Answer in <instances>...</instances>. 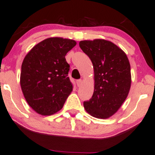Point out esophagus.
<instances>
[{"label":"esophagus","instance_id":"34e87169","mask_svg":"<svg viewBox=\"0 0 155 155\" xmlns=\"http://www.w3.org/2000/svg\"><path fill=\"white\" fill-rule=\"evenodd\" d=\"M76 83H77L78 86H81V84H82V80H81V79L78 80V81H76Z\"/></svg>","mask_w":155,"mask_h":155}]
</instances>
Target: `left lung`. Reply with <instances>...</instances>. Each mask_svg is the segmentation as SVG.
I'll return each mask as SVG.
<instances>
[{
  "instance_id": "8db88e82",
  "label": "left lung",
  "mask_w": 155,
  "mask_h": 155,
  "mask_svg": "<svg viewBox=\"0 0 155 155\" xmlns=\"http://www.w3.org/2000/svg\"><path fill=\"white\" fill-rule=\"evenodd\" d=\"M79 45L91 59L94 71V91L83 106L94 117L107 119L119 110L129 93V60L122 50L107 40H85Z\"/></svg>"
}]
</instances>
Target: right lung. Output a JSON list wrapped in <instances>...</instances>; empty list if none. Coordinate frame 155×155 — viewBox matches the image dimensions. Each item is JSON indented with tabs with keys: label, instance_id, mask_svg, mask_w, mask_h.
I'll return each instance as SVG.
<instances>
[{
	"label": "right lung",
	"instance_id": "obj_1",
	"mask_svg": "<svg viewBox=\"0 0 155 155\" xmlns=\"http://www.w3.org/2000/svg\"><path fill=\"white\" fill-rule=\"evenodd\" d=\"M76 45L72 39L53 37L43 40L25 55L20 86L28 104L38 114L49 116L63 107L72 85L65 55Z\"/></svg>",
	"mask_w": 155,
	"mask_h": 155
}]
</instances>
